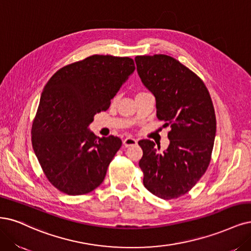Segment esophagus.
I'll use <instances>...</instances> for the list:
<instances>
[{
  "label": "esophagus",
  "mask_w": 251,
  "mask_h": 251,
  "mask_svg": "<svg viewBox=\"0 0 251 251\" xmlns=\"http://www.w3.org/2000/svg\"><path fill=\"white\" fill-rule=\"evenodd\" d=\"M137 144V140L134 139V138H126V139L124 140V145L126 146V148H128V146H132V145H135Z\"/></svg>",
  "instance_id": "esophagus-1"
}]
</instances>
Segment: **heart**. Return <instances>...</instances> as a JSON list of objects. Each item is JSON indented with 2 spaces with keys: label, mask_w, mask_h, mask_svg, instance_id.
Returning <instances> with one entry per match:
<instances>
[{
  "label": "heart",
  "mask_w": 251,
  "mask_h": 251,
  "mask_svg": "<svg viewBox=\"0 0 251 251\" xmlns=\"http://www.w3.org/2000/svg\"><path fill=\"white\" fill-rule=\"evenodd\" d=\"M140 93H144V91H141V92H138L137 94H140Z\"/></svg>",
  "instance_id": "heart-1"
}]
</instances>
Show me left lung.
<instances>
[{
    "mask_svg": "<svg viewBox=\"0 0 251 251\" xmlns=\"http://www.w3.org/2000/svg\"><path fill=\"white\" fill-rule=\"evenodd\" d=\"M135 61L155 98L158 119L170 126L166 151L149 139L138 142L143 185L162 200H175L188 193L209 167L216 135L213 101L203 81L178 60L159 54L137 56Z\"/></svg>",
    "mask_w": 251,
    "mask_h": 251,
    "instance_id": "obj_1",
    "label": "left lung"
}]
</instances>
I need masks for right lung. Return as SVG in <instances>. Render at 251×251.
Listing matches in <instances>:
<instances>
[{"label":"right lung","instance_id":"right-lung-1","mask_svg":"<svg viewBox=\"0 0 251 251\" xmlns=\"http://www.w3.org/2000/svg\"><path fill=\"white\" fill-rule=\"evenodd\" d=\"M135 71L132 58L93 55L60 68L41 93L32 125V146L50 183L67 195L98 188L123 142L97 138L93 117L109 109Z\"/></svg>","mask_w":251,"mask_h":251}]
</instances>
